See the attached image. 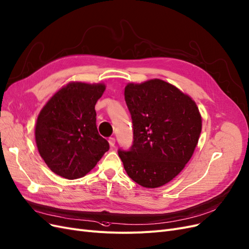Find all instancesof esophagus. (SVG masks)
<instances>
[{
	"instance_id": "esophagus-1",
	"label": "esophagus",
	"mask_w": 249,
	"mask_h": 249,
	"mask_svg": "<svg viewBox=\"0 0 249 249\" xmlns=\"http://www.w3.org/2000/svg\"><path fill=\"white\" fill-rule=\"evenodd\" d=\"M108 142H109V146H110L111 148H114L115 145H116V140H115V138H109V139H108Z\"/></svg>"
}]
</instances>
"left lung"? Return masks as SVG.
<instances>
[{"mask_svg": "<svg viewBox=\"0 0 249 249\" xmlns=\"http://www.w3.org/2000/svg\"><path fill=\"white\" fill-rule=\"evenodd\" d=\"M133 142L120 149L125 171L140 185L156 188L172 181L189 161L202 131L196 102L161 79L125 87Z\"/></svg>", "mask_w": 249, "mask_h": 249, "instance_id": "8db88e82", "label": "left lung"}]
</instances>
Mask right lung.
Returning <instances> with one entry per match:
<instances>
[{
  "mask_svg": "<svg viewBox=\"0 0 249 249\" xmlns=\"http://www.w3.org/2000/svg\"><path fill=\"white\" fill-rule=\"evenodd\" d=\"M103 84L69 83L47 101L37 118L35 140L51 170L69 180L89 173L109 149L98 133L95 104Z\"/></svg>",
  "mask_w": 249,
  "mask_h": 249,
  "instance_id": "add662e5",
  "label": "right lung"
}]
</instances>
